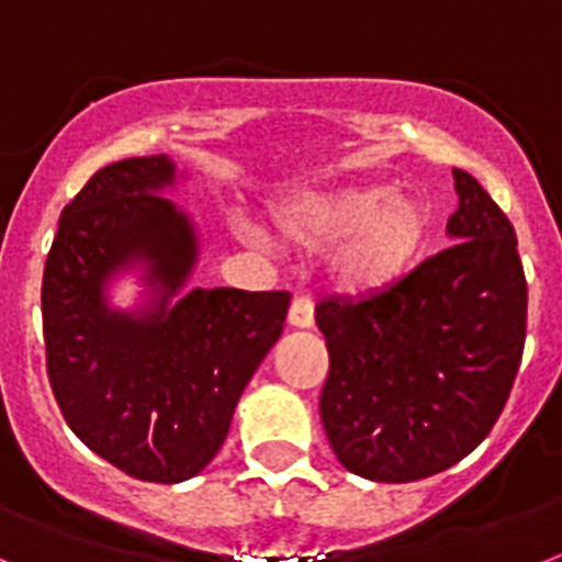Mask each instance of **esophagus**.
<instances>
[{
  "instance_id": "1",
  "label": "esophagus",
  "mask_w": 562,
  "mask_h": 562,
  "mask_svg": "<svg viewBox=\"0 0 562 562\" xmlns=\"http://www.w3.org/2000/svg\"><path fill=\"white\" fill-rule=\"evenodd\" d=\"M288 325L296 327V330H307L313 327V300L311 296H296L291 302V311H288Z\"/></svg>"
}]
</instances>
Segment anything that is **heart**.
I'll return each mask as SVG.
<instances>
[{
  "label": "heart",
  "mask_w": 562,
  "mask_h": 562,
  "mask_svg": "<svg viewBox=\"0 0 562 562\" xmlns=\"http://www.w3.org/2000/svg\"><path fill=\"white\" fill-rule=\"evenodd\" d=\"M431 206L412 190L383 184L296 190L271 206V240L291 249L333 255V280L356 296H375L401 285L419 266L431 237Z\"/></svg>",
  "instance_id": "1"
}]
</instances>
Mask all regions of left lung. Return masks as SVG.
Listing matches in <instances>:
<instances>
[{"label":"left lung","instance_id":"1","mask_svg":"<svg viewBox=\"0 0 562 562\" xmlns=\"http://www.w3.org/2000/svg\"><path fill=\"white\" fill-rule=\"evenodd\" d=\"M453 181V246L392 291L316 305L330 352L322 426L338 462L369 482H417L468 457L518 372L527 338L518 237L473 176L457 168Z\"/></svg>","mask_w":562,"mask_h":562}]
</instances>
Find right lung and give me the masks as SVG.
Segmentation results:
<instances>
[{
    "label": "right lung",
    "instance_id": "right-lung-1",
    "mask_svg": "<svg viewBox=\"0 0 562 562\" xmlns=\"http://www.w3.org/2000/svg\"><path fill=\"white\" fill-rule=\"evenodd\" d=\"M170 156L114 161L64 206L44 266L47 372L67 426L139 482L179 484L221 451L232 414L285 322L288 291L190 288L195 221L165 199ZM134 276L128 308L110 291Z\"/></svg>",
    "mask_w": 562,
    "mask_h": 562
}]
</instances>
